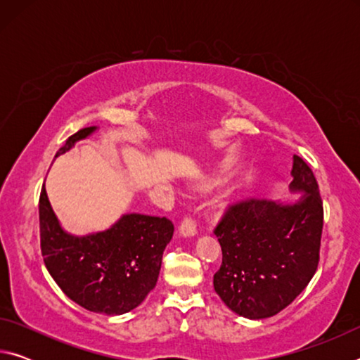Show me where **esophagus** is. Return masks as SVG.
<instances>
[{"label":"esophagus","instance_id":"obj_1","mask_svg":"<svg viewBox=\"0 0 360 360\" xmlns=\"http://www.w3.org/2000/svg\"><path fill=\"white\" fill-rule=\"evenodd\" d=\"M179 233L182 236H193L197 233V224H195V221L191 216H184V219L181 221Z\"/></svg>","mask_w":360,"mask_h":360}]
</instances>
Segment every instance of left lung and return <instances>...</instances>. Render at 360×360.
Segmentation results:
<instances>
[{
    "label": "left lung",
    "mask_w": 360,
    "mask_h": 360,
    "mask_svg": "<svg viewBox=\"0 0 360 360\" xmlns=\"http://www.w3.org/2000/svg\"><path fill=\"white\" fill-rule=\"evenodd\" d=\"M292 176V191L304 192L295 205L240 200L225 208L214 229L222 248L214 290L231 311L249 319L283 311L318 270L324 224L319 186L298 155Z\"/></svg>",
    "instance_id": "1"
}]
</instances>
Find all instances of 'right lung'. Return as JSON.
<instances>
[{
  "mask_svg": "<svg viewBox=\"0 0 360 360\" xmlns=\"http://www.w3.org/2000/svg\"><path fill=\"white\" fill-rule=\"evenodd\" d=\"M94 130L95 127H87L76 131L57 155ZM173 231L174 225L167 217L127 214L106 231L77 238L60 227L44 186L41 188L39 236L44 264L58 288L89 311L114 316L136 308L155 288L162 255Z\"/></svg>",
  "mask_w": 360,
  "mask_h": 360,
  "instance_id": "obj_1",
  "label": "right lung"
}]
</instances>
